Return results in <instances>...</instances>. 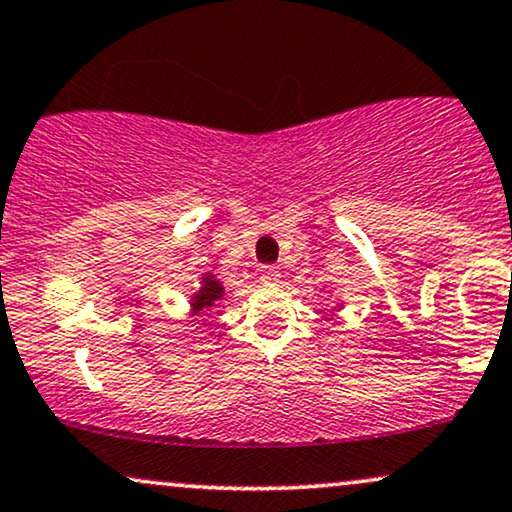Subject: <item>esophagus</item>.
Segmentation results:
<instances>
[{"label":"esophagus","instance_id":"obj_1","mask_svg":"<svg viewBox=\"0 0 512 512\" xmlns=\"http://www.w3.org/2000/svg\"><path fill=\"white\" fill-rule=\"evenodd\" d=\"M260 279H262L267 286H276V284H279V279H281L279 267H272V264H269V267H262V269H260Z\"/></svg>","mask_w":512,"mask_h":512}]
</instances>
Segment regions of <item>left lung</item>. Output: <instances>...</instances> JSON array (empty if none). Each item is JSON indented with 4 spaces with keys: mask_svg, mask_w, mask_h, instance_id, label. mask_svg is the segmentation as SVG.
<instances>
[{
    "mask_svg": "<svg viewBox=\"0 0 512 512\" xmlns=\"http://www.w3.org/2000/svg\"><path fill=\"white\" fill-rule=\"evenodd\" d=\"M337 308H342V303H337Z\"/></svg>",
    "mask_w": 512,
    "mask_h": 512,
    "instance_id": "obj_1",
    "label": "left lung"
}]
</instances>
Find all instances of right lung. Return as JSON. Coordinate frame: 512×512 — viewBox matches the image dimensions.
<instances>
[{
	"instance_id": "right-lung-1",
	"label": "right lung",
	"mask_w": 512,
	"mask_h": 512,
	"mask_svg": "<svg viewBox=\"0 0 512 512\" xmlns=\"http://www.w3.org/2000/svg\"><path fill=\"white\" fill-rule=\"evenodd\" d=\"M226 296V286L216 279V274L204 272L199 279V289L190 296V315H199L204 310H209L211 305Z\"/></svg>"
}]
</instances>
